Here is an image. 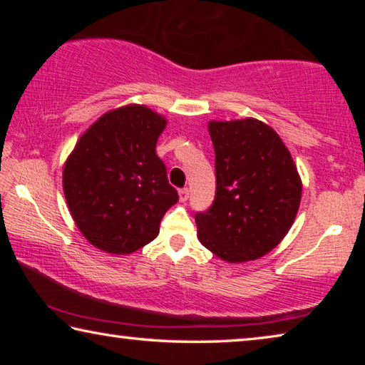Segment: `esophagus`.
Wrapping results in <instances>:
<instances>
[{
	"mask_svg": "<svg viewBox=\"0 0 365 365\" xmlns=\"http://www.w3.org/2000/svg\"><path fill=\"white\" fill-rule=\"evenodd\" d=\"M188 196H190V190L188 188H182L180 191H178V197H180L182 202L187 201Z\"/></svg>",
	"mask_w": 365,
	"mask_h": 365,
	"instance_id": "1",
	"label": "esophagus"
}]
</instances>
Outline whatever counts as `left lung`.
Returning a JSON list of instances; mask_svg holds the SVG:
<instances>
[{
    "mask_svg": "<svg viewBox=\"0 0 365 365\" xmlns=\"http://www.w3.org/2000/svg\"><path fill=\"white\" fill-rule=\"evenodd\" d=\"M215 197L197 212V240L222 261H255L279 245L298 214L302 182L274 128L255 117L207 123Z\"/></svg>",
    "mask_w": 365,
    "mask_h": 365,
    "instance_id": "1",
    "label": "left lung"
}]
</instances>
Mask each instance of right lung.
Returning a JSON list of instances; mask_svg holds the SVG:
<instances>
[{"label":"right lung","mask_w":365,"mask_h":365,"mask_svg":"<svg viewBox=\"0 0 365 365\" xmlns=\"http://www.w3.org/2000/svg\"><path fill=\"white\" fill-rule=\"evenodd\" d=\"M168 125L145 104L108 110L67 156L63 190L83 237L109 255H132L151 243L164 214L178 201L156 154Z\"/></svg>","instance_id":"1"}]
</instances>
